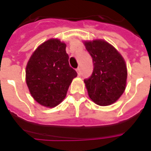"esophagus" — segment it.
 <instances>
[{
	"label": "esophagus",
	"instance_id": "34e87169",
	"mask_svg": "<svg viewBox=\"0 0 151 151\" xmlns=\"http://www.w3.org/2000/svg\"><path fill=\"white\" fill-rule=\"evenodd\" d=\"M76 70H77V73H78V76H80V75H81V70H80V68L78 67V68Z\"/></svg>",
	"mask_w": 151,
	"mask_h": 151
}]
</instances>
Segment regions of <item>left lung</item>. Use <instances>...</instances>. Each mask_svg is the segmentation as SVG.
<instances>
[{
	"label": "left lung",
	"mask_w": 151,
	"mask_h": 151,
	"mask_svg": "<svg viewBox=\"0 0 151 151\" xmlns=\"http://www.w3.org/2000/svg\"><path fill=\"white\" fill-rule=\"evenodd\" d=\"M94 69L85 79L88 96L99 106H109L119 99L125 90L127 67L117 49L103 40L85 41Z\"/></svg>",
	"instance_id": "left-lung-1"
}]
</instances>
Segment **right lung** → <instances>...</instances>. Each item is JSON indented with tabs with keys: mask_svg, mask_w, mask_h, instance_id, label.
Masks as SVG:
<instances>
[{
	"mask_svg": "<svg viewBox=\"0 0 151 151\" xmlns=\"http://www.w3.org/2000/svg\"><path fill=\"white\" fill-rule=\"evenodd\" d=\"M66 47L59 39H50L34 51L27 63V85L33 98L44 106L59 105L78 75L69 65Z\"/></svg>",
	"mask_w": 151,
	"mask_h": 151,
	"instance_id": "obj_1",
	"label": "right lung"
}]
</instances>
